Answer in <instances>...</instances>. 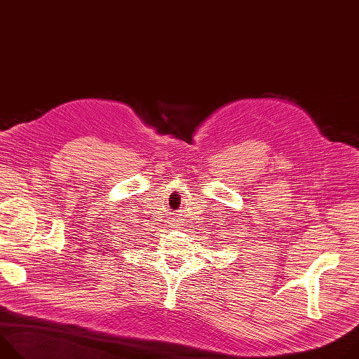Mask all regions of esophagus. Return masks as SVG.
Returning <instances> with one entry per match:
<instances>
[{
	"label": "esophagus",
	"mask_w": 359,
	"mask_h": 359,
	"mask_svg": "<svg viewBox=\"0 0 359 359\" xmlns=\"http://www.w3.org/2000/svg\"><path fill=\"white\" fill-rule=\"evenodd\" d=\"M170 227H173V229H180V223H170Z\"/></svg>",
	"instance_id": "obj_1"
}]
</instances>
